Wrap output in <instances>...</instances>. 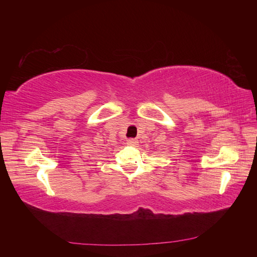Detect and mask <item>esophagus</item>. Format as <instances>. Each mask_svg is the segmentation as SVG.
<instances>
[{
	"mask_svg": "<svg viewBox=\"0 0 257 257\" xmlns=\"http://www.w3.org/2000/svg\"><path fill=\"white\" fill-rule=\"evenodd\" d=\"M137 144H138V141L136 139H128L127 140V145H129V146H136Z\"/></svg>",
	"mask_w": 257,
	"mask_h": 257,
	"instance_id": "obj_1",
	"label": "esophagus"
}]
</instances>
